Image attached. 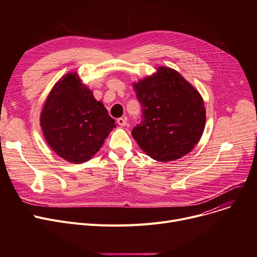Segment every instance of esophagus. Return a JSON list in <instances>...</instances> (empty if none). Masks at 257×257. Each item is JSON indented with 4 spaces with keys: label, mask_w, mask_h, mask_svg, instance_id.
<instances>
[{
    "label": "esophagus",
    "mask_w": 257,
    "mask_h": 257,
    "mask_svg": "<svg viewBox=\"0 0 257 257\" xmlns=\"http://www.w3.org/2000/svg\"><path fill=\"white\" fill-rule=\"evenodd\" d=\"M116 121H117V124H118L119 126H126V124H127V118H126V117H118Z\"/></svg>",
    "instance_id": "obj_1"
}]
</instances>
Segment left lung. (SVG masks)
Here are the masks:
<instances>
[{
	"instance_id": "1",
	"label": "left lung",
	"mask_w": 257,
	"mask_h": 257,
	"mask_svg": "<svg viewBox=\"0 0 257 257\" xmlns=\"http://www.w3.org/2000/svg\"><path fill=\"white\" fill-rule=\"evenodd\" d=\"M142 105V120L132 130L141 149L158 161L190 153L203 134L206 111L199 91L175 70L157 73L134 83Z\"/></svg>"
}]
</instances>
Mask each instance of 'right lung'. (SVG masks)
Listing matches in <instances>:
<instances>
[{
	"label": "right lung",
	"mask_w": 257,
	"mask_h": 257,
	"mask_svg": "<svg viewBox=\"0 0 257 257\" xmlns=\"http://www.w3.org/2000/svg\"><path fill=\"white\" fill-rule=\"evenodd\" d=\"M40 126L53 151L73 164L89 160L115 128L114 119L76 73L66 74L54 85Z\"/></svg>",
	"instance_id": "add662e5"
}]
</instances>
